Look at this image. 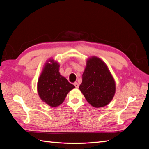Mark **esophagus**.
I'll return each mask as SVG.
<instances>
[{"mask_svg":"<svg viewBox=\"0 0 149 149\" xmlns=\"http://www.w3.org/2000/svg\"><path fill=\"white\" fill-rule=\"evenodd\" d=\"M74 85L75 86V87H76V88H79V84H78V83L77 82L74 83Z\"/></svg>","mask_w":149,"mask_h":149,"instance_id":"obj_1","label":"esophagus"}]
</instances>
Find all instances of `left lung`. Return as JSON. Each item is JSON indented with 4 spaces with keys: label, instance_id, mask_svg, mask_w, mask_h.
Segmentation results:
<instances>
[{
    "label": "left lung",
    "instance_id": "left-lung-1",
    "mask_svg": "<svg viewBox=\"0 0 149 149\" xmlns=\"http://www.w3.org/2000/svg\"><path fill=\"white\" fill-rule=\"evenodd\" d=\"M79 89L94 107L106 106L112 100L115 81L106 65L100 58L93 56L87 61Z\"/></svg>",
    "mask_w": 149,
    "mask_h": 149
}]
</instances>
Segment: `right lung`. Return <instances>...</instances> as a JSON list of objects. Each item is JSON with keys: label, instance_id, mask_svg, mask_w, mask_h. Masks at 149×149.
<instances>
[{"label": "right lung", "instance_id": "1", "mask_svg": "<svg viewBox=\"0 0 149 149\" xmlns=\"http://www.w3.org/2000/svg\"><path fill=\"white\" fill-rule=\"evenodd\" d=\"M47 63L38 81L37 89L41 100L52 107L64 101L67 94L74 86L68 81L59 72L60 65L53 60Z\"/></svg>", "mask_w": 149, "mask_h": 149}]
</instances>
